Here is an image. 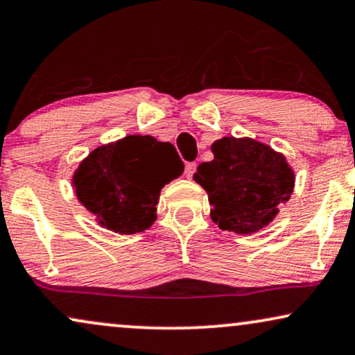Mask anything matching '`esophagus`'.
<instances>
[{
	"mask_svg": "<svg viewBox=\"0 0 355 355\" xmlns=\"http://www.w3.org/2000/svg\"><path fill=\"white\" fill-rule=\"evenodd\" d=\"M195 170H196V162H188L187 167H185L187 178H191L193 173H195Z\"/></svg>",
	"mask_w": 355,
	"mask_h": 355,
	"instance_id": "esophagus-1",
	"label": "esophagus"
}]
</instances>
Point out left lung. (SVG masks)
<instances>
[{
  "mask_svg": "<svg viewBox=\"0 0 355 355\" xmlns=\"http://www.w3.org/2000/svg\"><path fill=\"white\" fill-rule=\"evenodd\" d=\"M211 150L214 159L200 164L193 175L209 198L211 219L235 234L261 230L289 201L294 170L281 153L252 138L225 136Z\"/></svg>",
  "mask_w": 355,
  "mask_h": 355,
  "instance_id": "obj_1",
  "label": "left lung"
}]
</instances>
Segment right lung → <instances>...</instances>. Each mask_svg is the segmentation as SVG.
Returning <instances> with one entry per match:
<instances>
[{"instance_id":"1","label":"right lung","mask_w":355,"mask_h":355,"mask_svg":"<svg viewBox=\"0 0 355 355\" xmlns=\"http://www.w3.org/2000/svg\"><path fill=\"white\" fill-rule=\"evenodd\" d=\"M183 168L170 143L131 135L94 149L74 172L73 187L98 224L130 235L154 224L160 190Z\"/></svg>"}]
</instances>
